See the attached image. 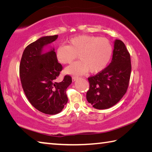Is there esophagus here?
Returning <instances> with one entry per match:
<instances>
[{"mask_svg": "<svg viewBox=\"0 0 152 152\" xmlns=\"http://www.w3.org/2000/svg\"><path fill=\"white\" fill-rule=\"evenodd\" d=\"M78 79V77H76V76H73L72 78V82H75Z\"/></svg>", "mask_w": 152, "mask_h": 152, "instance_id": "34e87169", "label": "esophagus"}]
</instances>
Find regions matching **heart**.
Segmentation results:
<instances>
[{
    "label": "heart",
    "mask_w": 152,
    "mask_h": 152,
    "mask_svg": "<svg viewBox=\"0 0 152 152\" xmlns=\"http://www.w3.org/2000/svg\"><path fill=\"white\" fill-rule=\"evenodd\" d=\"M68 45L58 46L56 57L62 64H71L78 56L80 61L65 69L70 75H82L88 72L98 73L109 63L113 53L111 43L106 38L81 35L69 39Z\"/></svg>",
    "instance_id": "1"
}]
</instances>
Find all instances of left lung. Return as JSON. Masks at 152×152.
<instances>
[{"instance_id": "8db88e82", "label": "left lung", "mask_w": 152, "mask_h": 152, "mask_svg": "<svg viewBox=\"0 0 152 152\" xmlns=\"http://www.w3.org/2000/svg\"><path fill=\"white\" fill-rule=\"evenodd\" d=\"M130 54L122 41L115 39L111 62L96 75L88 78L90 88L86 99L97 109H107L124 96L129 82Z\"/></svg>"}]
</instances>
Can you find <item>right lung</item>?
I'll return each mask as SVG.
<instances>
[{
    "instance_id": "obj_1",
    "label": "right lung",
    "mask_w": 152,
    "mask_h": 152,
    "mask_svg": "<svg viewBox=\"0 0 152 152\" xmlns=\"http://www.w3.org/2000/svg\"><path fill=\"white\" fill-rule=\"evenodd\" d=\"M58 36H43L27 46L19 66L20 82L28 100L36 109L48 115L62 110L68 102L66 89L72 83L70 76H65L61 82L56 81L62 66L50 44ZM48 46L50 50L46 52Z\"/></svg>"
}]
</instances>
